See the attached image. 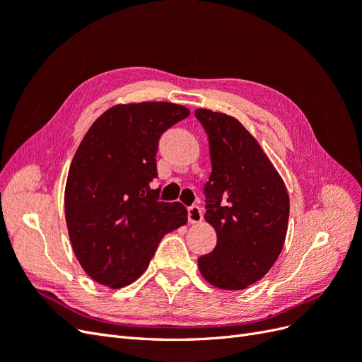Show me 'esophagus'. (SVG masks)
<instances>
[{
	"instance_id": "obj_1",
	"label": "esophagus",
	"mask_w": 362,
	"mask_h": 362,
	"mask_svg": "<svg viewBox=\"0 0 362 362\" xmlns=\"http://www.w3.org/2000/svg\"><path fill=\"white\" fill-rule=\"evenodd\" d=\"M187 218L190 223H198L202 221V210L198 205H192L187 210Z\"/></svg>"
}]
</instances>
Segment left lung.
I'll use <instances>...</instances> for the list:
<instances>
[{"instance_id":"left-lung-1","label":"left lung","mask_w":362,"mask_h":362,"mask_svg":"<svg viewBox=\"0 0 362 362\" xmlns=\"http://www.w3.org/2000/svg\"><path fill=\"white\" fill-rule=\"evenodd\" d=\"M210 141L211 175L204 185L205 221L217 234L199 257L202 276L222 290H243L275 264L287 234L290 201L279 173L235 117L194 112Z\"/></svg>"}]
</instances>
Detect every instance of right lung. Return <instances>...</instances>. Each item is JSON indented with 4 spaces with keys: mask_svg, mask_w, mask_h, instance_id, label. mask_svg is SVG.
Segmentation results:
<instances>
[{
    "mask_svg": "<svg viewBox=\"0 0 362 362\" xmlns=\"http://www.w3.org/2000/svg\"><path fill=\"white\" fill-rule=\"evenodd\" d=\"M190 115L172 103L116 105L98 117L71 163L64 214L75 257L96 282L125 287L144 273L160 240L187 222L180 202H161L158 140Z\"/></svg>",
    "mask_w": 362,
    "mask_h": 362,
    "instance_id": "add662e5",
    "label": "right lung"
}]
</instances>
